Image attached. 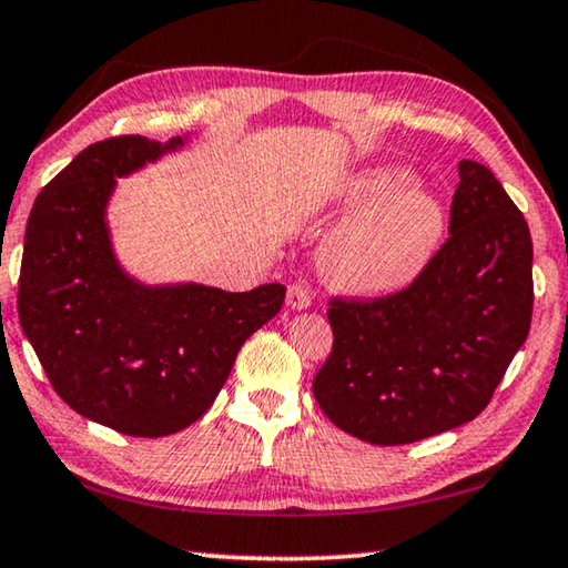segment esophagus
<instances>
[{
  "label": "esophagus",
  "instance_id": "obj_1",
  "mask_svg": "<svg viewBox=\"0 0 568 568\" xmlns=\"http://www.w3.org/2000/svg\"><path fill=\"white\" fill-rule=\"evenodd\" d=\"M311 303H313V295H311V291H307L305 285H301V283L287 285L285 305L291 307V311H307V307H311Z\"/></svg>",
  "mask_w": 568,
  "mask_h": 568
}]
</instances>
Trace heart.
<instances>
[{"label":"heart","instance_id":"heart-1","mask_svg":"<svg viewBox=\"0 0 568 568\" xmlns=\"http://www.w3.org/2000/svg\"><path fill=\"white\" fill-rule=\"evenodd\" d=\"M365 202L372 205L345 220L325 243L323 275L355 297L396 295L434 261L446 233V210L426 182L398 165L365 168L345 180L338 203Z\"/></svg>","mask_w":568,"mask_h":568}]
</instances>
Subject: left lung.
Instances as JSON below:
<instances>
[{
    "instance_id": "1",
    "label": "left lung",
    "mask_w": 568,
    "mask_h": 568,
    "mask_svg": "<svg viewBox=\"0 0 568 568\" xmlns=\"http://www.w3.org/2000/svg\"><path fill=\"white\" fill-rule=\"evenodd\" d=\"M448 240L406 291L335 301L313 396L345 434L413 444L474 420L531 328V233L494 172L458 162Z\"/></svg>"
}]
</instances>
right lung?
I'll return each mask as SVG.
<instances>
[{"label": "right lung", "instance_id": "1", "mask_svg": "<svg viewBox=\"0 0 568 568\" xmlns=\"http://www.w3.org/2000/svg\"><path fill=\"white\" fill-rule=\"evenodd\" d=\"M187 140L94 142L37 195L27 220L17 295L27 341L67 406L124 436H170L195 423L243 343L285 301L281 283L247 293L148 285L118 261L108 223L118 178Z\"/></svg>", "mask_w": 568, "mask_h": 568}]
</instances>
